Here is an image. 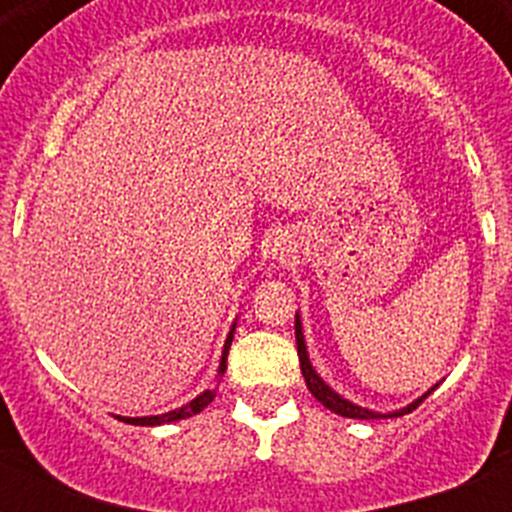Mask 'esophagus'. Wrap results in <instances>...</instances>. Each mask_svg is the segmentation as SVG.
Wrapping results in <instances>:
<instances>
[{"instance_id":"esophagus-1","label":"esophagus","mask_w":512,"mask_h":512,"mask_svg":"<svg viewBox=\"0 0 512 512\" xmlns=\"http://www.w3.org/2000/svg\"><path fill=\"white\" fill-rule=\"evenodd\" d=\"M295 255V241L289 239L287 233H279V236H273L271 244H268V257L276 260V263H289Z\"/></svg>"}]
</instances>
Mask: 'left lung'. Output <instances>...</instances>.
<instances>
[{"instance_id":"8db88e82","label":"left lung","mask_w":512,"mask_h":512,"mask_svg":"<svg viewBox=\"0 0 512 512\" xmlns=\"http://www.w3.org/2000/svg\"><path fill=\"white\" fill-rule=\"evenodd\" d=\"M295 340H297V356H300V372H303L305 377V385H308V390H311L316 401H321V404L327 406L329 412L340 414V417H350V420H388V417H401V414H409L412 409H417V406H420L422 401L436 390V385H433L428 393H422L420 398H414L412 404L401 406V409H393V412H385V414L374 412V409L358 406L353 404V401H348L345 396H340V393H337L335 388H329L327 382H324V377L316 372V366L311 364V356H308V345H305V332H303V321H300V313L295 316Z\"/></svg>"}]
</instances>
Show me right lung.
Wrapping results in <instances>:
<instances>
[{"label":"right lung","instance_id":"1","mask_svg":"<svg viewBox=\"0 0 512 512\" xmlns=\"http://www.w3.org/2000/svg\"><path fill=\"white\" fill-rule=\"evenodd\" d=\"M233 332H236V321L231 324V332H228V337H225V345H223V358H220V372L225 369V358H228V348H231V340H233ZM215 401V388L209 390H201L199 396L193 398V401H188V404L177 406V409H172V412H164V414H148V417H122V414H114L116 420L127 422V425H170V422H177V420H185V417H193V414L204 412L209 404Z\"/></svg>","mask_w":512,"mask_h":512}]
</instances>
